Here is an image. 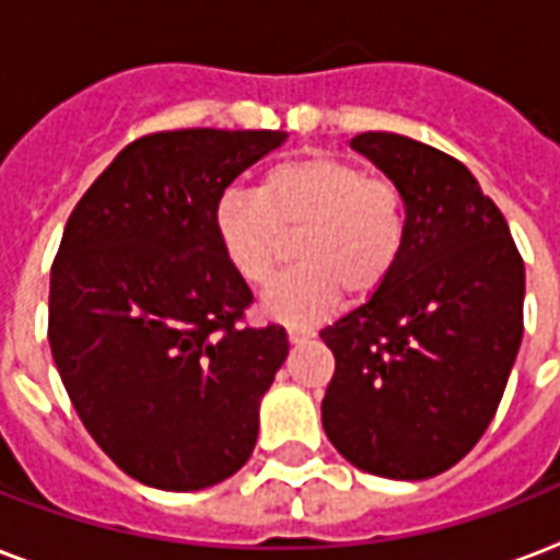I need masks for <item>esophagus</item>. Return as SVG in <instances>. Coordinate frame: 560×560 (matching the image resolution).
<instances>
[{
  "label": "esophagus",
  "mask_w": 560,
  "mask_h": 560,
  "mask_svg": "<svg viewBox=\"0 0 560 560\" xmlns=\"http://www.w3.org/2000/svg\"><path fill=\"white\" fill-rule=\"evenodd\" d=\"M314 337V328H305V325H290L288 328V340L290 342H305Z\"/></svg>",
  "instance_id": "obj_1"
}]
</instances>
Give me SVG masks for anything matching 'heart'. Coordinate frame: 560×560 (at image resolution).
<instances>
[{
    "label": "heart",
    "mask_w": 560,
    "mask_h": 560,
    "mask_svg": "<svg viewBox=\"0 0 560 560\" xmlns=\"http://www.w3.org/2000/svg\"><path fill=\"white\" fill-rule=\"evenodd\" d=\"M214 235L235 276L261 288L299 235V267L261 299L264 314L305 323L328 314L340 293L372 296L407 246V206L386 179L331 153H311L267 171L261 188H226L214 202Z\"/></svg>",
    "instance_id": "obj_1"
}]
</instances>
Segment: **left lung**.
Masks as SVG:
<instances>
[{"instance_id":"obj_1","label":"left lung","mask_w":560,"mask_h":560,"mask_svg":"<svg viewBox=\"0 0 560 560\" xmlns=\"http://www.w3.org/2000/svg\"><path fill=\"white\" fill-rule=\"evenodd\" d=\"M351 148L404 197L407 246L389 281L319 334L337 360L323 427L354 468L427 479L453 468L500 407L526 270L503 211L459 160L398 133H360Z\"/></svg>"}]
</instances>
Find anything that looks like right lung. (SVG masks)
Listing matches in <instances>:
<instances>
[{
    "label": "right lung",
    "mask_w": 560,
    "mask_h": 560,
    "mask_svg": "<svg viewBox=\"0 0 560 560\" xmlns=\"http://www.w3.org/2000/svg\"><path fill=\"white\" fill-rule=\"evenodd\" d=\"M281 130L136 139L69 214L51 264L48 342L83 427L133 479L200 491L244 468L281 325H241L253 293L214 235V202Z\"/></svg>",
    "instance_id": "1"
}]
</instances>
